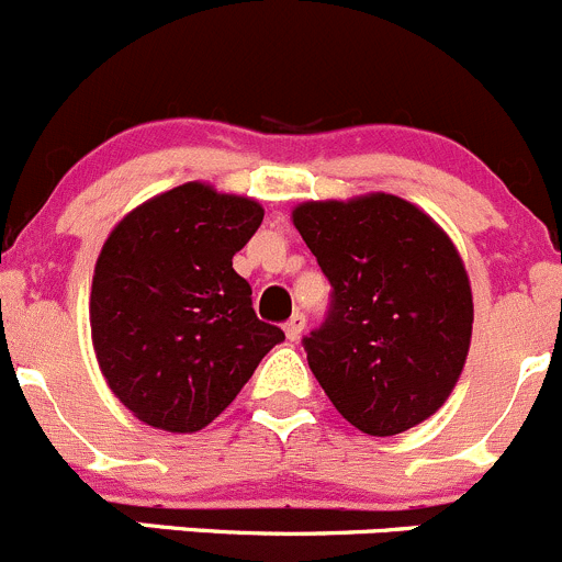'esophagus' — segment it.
I'll return each instance as SVG.
<instances>
[{"label":"esophagus","instance_id":"esophagus-1","mask_svg":"<svg viewBox=\"0 0 562 562\" xmlns=\"http://www.w3.org/2000/svg\"><path fill=\"white\" fill-rule=\"evenodd\" d=\"M303 328H306V314H292L290 317V323L284 325V334H286V339L290 341H297L301 339V334H303Z\"/></svg>","mask_w":562,"mask_h":562}]
</instances>
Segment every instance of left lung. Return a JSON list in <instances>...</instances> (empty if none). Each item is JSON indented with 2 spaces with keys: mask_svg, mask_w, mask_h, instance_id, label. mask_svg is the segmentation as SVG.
Listing matches in <instances>:
<instances>
[{
  "mask_svg": "<svg viewBox=\"0 0 562 562\" xmlns=\"http://www.w3.org/2000/svg\"><path fill=\"white\" fill-rule=\"evenodd\" d=\"M292 223L334 286L328 319L303 339L334 408L370 436L436 414L472 345V286L447 232L411 201L367 192L306 201Z\"/></svg>",
  "mask_w": 562,
  "mask_h": 562,
  "instance_id": "1",
  "label": "left lung"
}]
</instances>
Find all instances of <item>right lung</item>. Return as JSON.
Here are the masks:
<instances>
[{
    "instance_id": "right-lung-1",
    "label": "right lung",
    "mask_w": 562,
    "mask_h": 562,
    "mask_svg": "<svg viewBox=\"0 0 562 562\" xmlns=\"http://www.w3.org/2000/svg\"><path fill=\"white\" fill-rule=\"evenodd\" d=\"M265 210L187 181L117 221L95 259L90 336L101 375L140 422L195 432L232 405L284 330L234 272Z\"/></svg>"
}]
</instances>
